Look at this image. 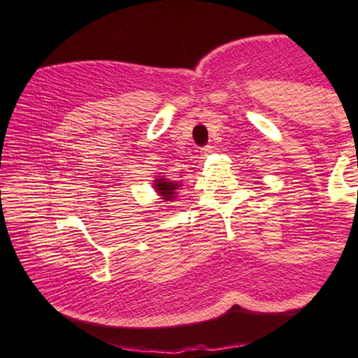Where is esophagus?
Returning a JSON list of instances; mask_svg holds the SVG:
<instances>
[{
	"instance_id": "34e87169",
	"label": "esophagus",
	"mask_w": 358,
	"mask_h": 358,
	"mask_svg": "<svg viewBox=\"0 0 358 358\" xmlns=\"http://www.w3.org/2000/svg\"><path fill=\"white\" fill-rule=\"evenodd\" d=\"M211 151H213V147H210V145H207V147L202 148V156H208Z\"/></svg>"
}]
</instances>
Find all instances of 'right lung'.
<instances>
[{
    "mask_svg": "<svg viewBox=\"0 0 358 358\" xmlns=\"http://www.w3.org/2000/svg\"><path fill=\"white\" fill-rule=\"evenodd\" d=\"M155 191L159 194V197L164 202H171L177 199L178 189L181 187V185L173 183V181H169L166 178H156L155 180Z\"/></svg>",
    "mask_w": 358,
    "mask_h": 358,
    "instance_id": "obj_1",
    "label": "right lung"
}]
</instances>
